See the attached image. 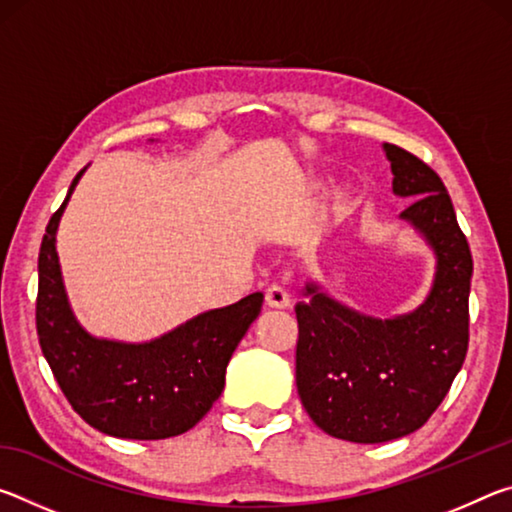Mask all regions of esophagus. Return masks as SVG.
I'll return each instance as SVG.
<instances>
[{
    "label": "esophagus",
    "mask_w": 512,
    "mask_h": 512,
    "mask_svg": "<svg viewBox=\"0 0 512 512\" xmlns=\"http://www.w3.org/2000/svg\"><path fill=\"white\" fill-rule=\"evenodd\" d=\"M266 305L271 309H289L291 307V296L287 293V289L273 284V287L266 289Z\"/></svg>",
    "instance_id": "34e87169"
}]
</instances>
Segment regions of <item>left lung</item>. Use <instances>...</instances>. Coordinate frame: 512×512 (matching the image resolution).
<instances>
[{"instance_id":"8db88e82","label":"left lung","mask_w":512,"mask_h":512,"mask_svg":"<svg viewBox=\"0 0 512 512\" xmlns=\"http://www.w3.org/2000/svg\"><path fill=\"white\" fill-rule=\"evenodd\" d=\"M400 219L436 257L431 289L409 314L377 318L343 305L309 280L296 305V386L325 433L388 443L420 429L461 370L470 339L472 255L443 180L413 153L384 144Z\"/></svg>"}]
</instances>
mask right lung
<instances>
[{"instance_id":"obj_1","label":"right lung","mask_w":512,"mask_h":512,"mask_svg":"<svg viewBox=\"0 0 512 512\" xmlns=\"http://www.w3.org/2000/svg\"><path fill=\"white\" fill-rule=\"evenodd\" d=\"M85 169L76 173L42 237L36 302L42 354L67 402L90 427L128 440L180 436L219 400L225 368L262 311L264 293L203 311L151 341L128 343L90 334L69 305L56 253L60 216Z\"/></svg>"}]
</instances>
